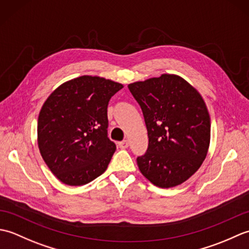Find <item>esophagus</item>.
Listing matches in <instances>:
<instances>
[{"mask_svg": "<svg viewBox=\"0 0 249 249\" xmlns=\"http://www.w3.org/2000/svg\"><path fill=\"white\" fill-rule=\"evenodd\" d=\"M128 141L127 140H124V141H121L119 142V147L120 149H127L128 147Z\"/></svg>", "mask_w": 249, "mask_h": 249, "instance_id": "obj_1", "label": "esophagus"}]
</instances>
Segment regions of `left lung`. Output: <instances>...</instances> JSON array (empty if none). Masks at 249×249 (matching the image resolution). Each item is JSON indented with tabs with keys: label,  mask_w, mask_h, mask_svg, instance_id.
Segmentation results:
<instances>
[{
	"label": "left lung",
	"mask_w": 249,
	"mask_h": 249,
	"mask_svg": "<svg viewBox=\"0 0 249 249\" xmlns=\"http://www.w3.org/2000/svg\"><path fill=\"white\" fill-rule=\"evenodd\" d=\"M144 116L149 146L137 158L145 178L160 188L181 185L208 155L211 120L200 93L174 73L128 84Z\"/></svg>",
	"instance_id": "1"
}]
</instances>
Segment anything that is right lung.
Returning a JSON list of instances; mask_svg holds the SVG:
<instances>
[{
    "label": "right lung",
    "instance_id": "right-lung-1",
    "mask_svg": "<svg viewBox=\"0 0 249 249\" xmlns=\"http://www.w3.org/2000/svg\"><path fill=\"white\" fill-rule=\"evenodd\" d=\"M123 84L84 75L57 87L37 123V143L50 171L62 183L82 186L106 171L115 151L107 137V108Z\"/></svg>",
    "mask_w": 249,
    "mask_h": 249
}]
</instances>
